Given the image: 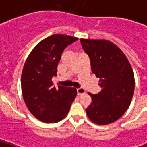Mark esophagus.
I'll use <instances>...</instances> for the list:
<instances>
[{
  "label": "esophagus",
  "instance_id": "obj_1",
  "mask_svg": "<svg viewBox=\"0 0 147 147\" xmlns=\"http://www.w3.org/2000/svg\"><path fill=\"white\" fill-rule=\"evenodd\" d=\"M85 90L82 88H77V94L78 96H80L82 94H85Z\"/></svg>",
  "mask_w": 147,
  "mask_h": 147
}]
</instances>
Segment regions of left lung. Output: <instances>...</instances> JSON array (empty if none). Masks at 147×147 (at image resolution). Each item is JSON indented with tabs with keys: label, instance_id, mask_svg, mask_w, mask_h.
Segmentation results:
<instances>
[{
	"label": "left lung",
	"instance_id": "left-lung-1",
	"mask_svg": "<svg viewBox=\"0 0 147 147\" xmlns=\"http://www.w3.org/2000/svg\"><path fill=\"white\" fill-rule=\"evenodd\" d=\"M80 41L102 88L97 94L89 93L92 102L85 111L92 122L109 124L118 120L130 106L135 87L133 69L124 53L113 42L85 39Z\"/></svg>",
	"mask_w": 147,
	"mask_h": 147
}]
</instances>
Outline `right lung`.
Wrapping results in <instances>:
<instances>
[{
  "label": "right lung",
  "instance_id": "1",
  "mask_svg": "<svg viewBox=\"0 0 147 147\" xmlns=\"http://www.w3.org/2000/svg\"><path fill=\"white\" fill-rule=\"evenodd\" d=\"M78 38L54 34L39 42L24 64L21 88L26 107L33 116L46 123H55L67 116L77 91L74 88L53 86L62 53Z\"/></svg>",
  "mask_w": 147,
  "mask_h": 147
}]
</instances>
